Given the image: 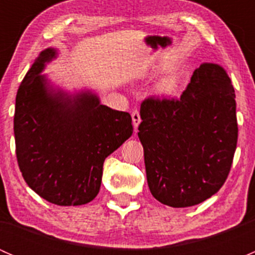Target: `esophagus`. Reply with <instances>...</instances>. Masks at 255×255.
<instances>
[{
	"label": "esophagus",
	"mask_w": 255,
	"mask_h": 255,
	"mask_svg": "<svg viewBox=\"0 0 255 255\" xmlns=\"http://www.w3.org/2000/svg\"><path fill=\"white\" fill-rule=\"evenodd\" d=\"M132 121H133V126H134V129L137 130L138 126H139V123H140V115H139V111H138V110L132 111Z\"/></svg>",
	"instance_id": "1"
}]
</instances>
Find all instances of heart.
<instances>
[{"instance_id": "b5f03b06", "label": "heart", "mask_w": 255, "mask_h": 255, "mask_svg": "<svg viewBox=\"0 0 255 255\" xmlns=\"http://www.w3.org/2000/svg\"><path fill=\"white\" fill-rule=\"evenodd\" d=\"M176 89V80L174 78H169L164 80L160 85V90L164 94H173Z\"/></svg>"}]
</instances>
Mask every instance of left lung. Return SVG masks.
Returning a JSON list of instances; mask_svg holds the SVG:
<instances>
[{
	"mask_svg": "<svg viewBox=\"0 0 255 255\" xmlns=\"http://www.w3.org/2000/svg\"><path fill=\"white\" fill-rule=\"evenodd\" d=\"M235 99L227 73L202 64L180 97L149 96L140 104L146 181L159 202L194 206L222 187L237 148Z\"/></svg>",
	"mask_w": 255,
	"mask_h": 255,
	"instance_id": "obj_1",
	"label": "left lung"
}]
</instances>
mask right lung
<instances>
[{
	"instance_id": "obj_1",
	"label": "right lung",
	"mask_w": 255,
	"mask_h": 255,
	"mask_svg": "<svg viewBox=\"0 0 255 255\" xmlns=\"http://www.w3.org/2000/svg\"><path fill=\"white\" fill-rule=\"evenodd\" d=\"M54 56V49L42 51L17 91V163L40 197L78 206L97 196L105 159L132 135V118L101 105L94 95L49 91L40 71Z\"/></svg>"
}]
</instances>
